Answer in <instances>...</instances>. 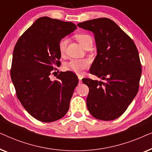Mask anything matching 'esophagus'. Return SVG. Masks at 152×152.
Masks as SVG:
<instances>
[{
  "label": "esophagus",
  "mask_w": 152,
  "mask_h": 152,
  "mask_svg": "<svg viewBox=\"0 0 152 152\" xmlns=\"http://www.w3.org/2000/svg\"><path fill=\"white\" fill-rule=\"evenodd\" d=\"M82 77L78 76V80H79V84H82Z\"/></svg>",
  "instance_id": "esophagus-1"
}]
</instances>
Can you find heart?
Instances as JSON below:
<instances>
[{
    "instance_id": "b5f03b06",
    "label": "heart",
    "mask_w": 152,
    "mask_h": 152,
    "mask_svg": "<svg viewBox=\"0 0 152 152\" xmlns=\"http://www.w3.org/2000/svg\"><path fill=\"white\" fill-rule=\"evenodd\" d=\"M76 39L83 46H84L89 41L92 40V38L90 35L81 33L76 35ZM68 43V39L67 37H64L61 39L58 43L59 53L63 55L65 53L66 47ZM89 66V61L86 59H72L70 61L67 62L64 66V68L66 70L73 72L75 73L80 74L84 71L85 69L88 68Z\"/></svg>"
}]
</instances>
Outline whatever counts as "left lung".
Wrapping results in <instances>:
<instances>
[{
    "mask_svg": "<svg viewBox=\"0 0 152 152\" xmlns=\"http://www.w3.org/2000/svg\"><path fill=\"white\" fill-rule=\"evenodd\" d=\"M77 26L93 32L97 55L90 73L102 81L82 79L89 88L86 105L96 119L109 121L124 113L137 94L142 68L132 39L113 20L99 18Z\"/></svg>",
    "mask_w": 152,
    "mask_h": 152,
    "instance_id": "obj_1",
    "label": "left lung"
}]
</instances>
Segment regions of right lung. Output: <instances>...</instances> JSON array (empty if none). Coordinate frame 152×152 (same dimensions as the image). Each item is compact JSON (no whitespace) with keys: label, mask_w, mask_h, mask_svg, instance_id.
Here are the masks:
<instances>
[{"label":"right lung","mask_w":152,"mask_h":152,"mask_svg":"<svg viewBox=\"0 0 152 152\" xmlns=\"http://www.w3.org/2000/svg\"><path fill=\"white\" fill-rule=\"evenodd\" d=\"M76 29L72 22L43 16L35 20L14 47L10 73L16 95L39 121H56L69 109L77 77L70 71L60 72L55 81L49 76L61 65L59 40Z\"/></svg>","instance_id":"add662e5"}]
</instances>
